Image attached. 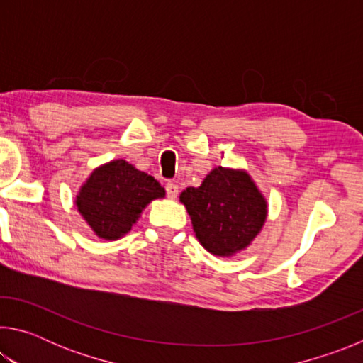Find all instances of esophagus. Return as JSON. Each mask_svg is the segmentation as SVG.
<instances>
[{
    "instance_id": "1",
    "label": "esophagus",
    "mask_w": 363,
    "mask_h": 363,
    "mask_svg": "<svg viewBox=\"0 0 363 363\" xmlns=\"http://www.w3.org/2000/svg\"><path fill=\"white\" fill-rule=\"evenodd\" d=\"M164 189H167V195L169 196V199H176L177 192H179V187H177L174 182H168L167 187H164Z\"/></svg>"
}]
</instances>
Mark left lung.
<instances>
[{
  "label": "left lung",
  "instance_id": "1",
  "mask_svg": "<svg viewBox=\"0 0 363 363\" xmlns=\"http://www.w3.org/2000/svg\"><path fill=\"white\" fill-rule=\"evenodd\" d=\"M199 242L216 256L247 248L259 233L267 205L245 171L214 168L200 187L181 194Z\"/></svg>",
  "mask_w": 363,
  "mask_h": 363
}]
</instances>
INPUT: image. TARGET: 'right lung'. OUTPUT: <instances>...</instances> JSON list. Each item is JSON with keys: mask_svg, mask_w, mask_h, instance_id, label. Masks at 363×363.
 <instances>
[{"mask_svg": "<svg viewBox=\"0 0 363 363\" xmlns=\"http://www.w3.org/2000/svg\"><path fill=\"white\" fill-rule=\"evenodd\" d=\"M163 195L164 189L155 177L116 160L89 176L77 196V206L97 235L116 240L131 230L147 203Z\"/></svg>", "mask_w": 363, "mask_h": 363, "instance_id": "1", "label": "right lung"}]
</instances>
